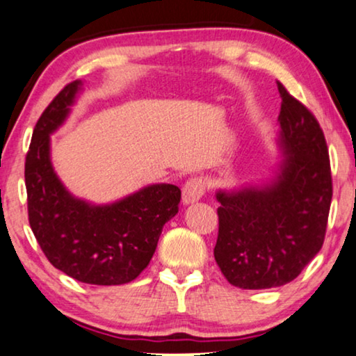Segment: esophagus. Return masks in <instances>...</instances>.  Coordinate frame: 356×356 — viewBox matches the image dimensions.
<instances>
[{
    "label": "esophagus",
    "mask_w": 356,
    "mask_h": 356,
    "mask_svg": "<svg viewBox=\"0 0 356 356\" xmlns=\"http://www.w3.org/2000/svg\"><path fill=\"white\" fill-rule=\"evenodd\" d=\"M207 192V184L202 177H192L187 180L182 188V202L184 204H190L198 202Z\"/></svg>",
    "instance_id": "34e87169"
}]
</instances>
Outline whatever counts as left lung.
<instances>
[{
  "label": "left lung",
  "instance_id": "1",
  "mask_svg": "<svg viewBox=\"0 0 356 356\" xmlns=\"http://www.w3.org/2000/svg\"><path fill=\"white\" fill-rule=\"evenodd\" d=\"M279 148L284 161L263 187L219 190L214 259L238 289L290 282L324 243L332 200L327 143L313 113L280 82Z\"/></svg>",
  "mask_w": 356,
  "mask_h": 356
}]
</instances>
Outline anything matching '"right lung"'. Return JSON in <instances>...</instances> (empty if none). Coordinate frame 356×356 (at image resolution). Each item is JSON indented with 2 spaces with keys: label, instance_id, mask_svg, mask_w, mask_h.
<instances>
[{
  "label": "right lung",
  "instance_id": "right-lung-1",
  "mask_svg": "<svg viewBox=\"0 0 356 356\" xmlns=\"http://www.w3.org/2000/svg\"><path fill=\"white\" fill-rule=\"evenodd\" d=\"M80 85V80L67 83L33 129L26 156L29 222L59 271L85 284H127L148 266L163 226L177 214L180 188L149 185L103 207L64 188L49 159V134L66 121Z\"/></svg>",
  "mask_w": 356,
  "mask_h": 356
}]
</instances>
